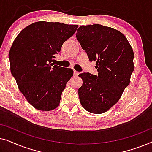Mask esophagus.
<instances>
[{"instance_id": "obj_1", "label": "esophagus", "mask_w": 152, "mask_h": 152, "mask_svg": "<svg viewBox=\"0 0 152 152\" xmlns=\"http://www.w3.org/2000/svg\"><path fill=\"white\" fill-rule=\"evenodd\" d=\"M73 74H74V75H75V76H77L78 75L80 74V72H79L78 71H76V70H74Z\"/></svg>"}]
</instances>
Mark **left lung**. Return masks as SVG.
<instances>
[{
    "label": "left lung",
    "instance_id": "8db88e82",
    "mask_svg": "<svg viewBox=\"0 0 152 152\" xmlns=\"http://www.w3.org/2000/svg\"><path fill=\"white\" fill-rule=\"evenodd\" d=\"M76 37L89 61H96L98 75H79L80 103L87 111L100 114L118 102L130 83L134 70V51L126 37L115 29L99 24L82 26Z\"/></svg>",
    "mask_w": 152,
    "mask_h": 152
}]
</instances>
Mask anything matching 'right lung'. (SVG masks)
Wrapping results in <instances>:
<instances>
[{
    "instance_id": "right-lung-1",
    "label": "right lung",
    "mask_w": 152,
    "mask_h": 152,
    "mask_svg": "<svg viewBox=\"0 0 152 152\" xmlns=\"http://www.w3.org/2000/svg\"><path fill=\"white\" fill-rule=\"evenodd\" d=\"M77 28L59 22H35L14 39L9 53L10 70L20 91L35 109L48 111L59 106L73 70L54 66L52 61Z\"/></svg>"
}]
</instances>
